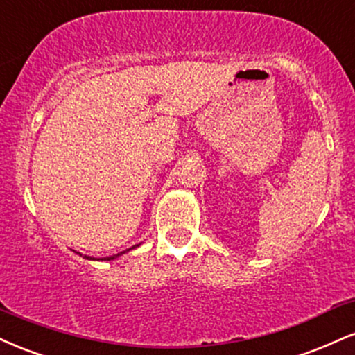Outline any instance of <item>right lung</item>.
<instances>
[{"instance_id":"add662e5","label":"right lung","mask_w":355,"mask_h":355,"mask_svg":"<svg viewBox=\"0 0 355 355\" xmlns=\"http://www.w3.org/2000/svg\"><path fill=\"white\" fill-rule=\"evenodd\" d=\"M87 259H91V257H87ZM107 259H114V257H107Z\"/></svg>"}]
</instances>
